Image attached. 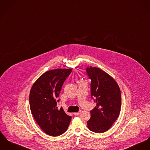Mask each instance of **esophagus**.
Masks as SVG:
<instances>
[{
	"instance_id": "obj_1",
	"label": "esophagus",
	"mask_w": 150,
	"mask_h": 150,
	"mask_svg": "<svg viewBox=\"0 0 150 150\" xmlns=\"http://www.w3.org/2000/svg\"><path fill=\"white\" fill-rule=\"evenodd\" d=\"M80 112H81V110H80V111H79V112H78L73 113V115H74V116H77V115H79L80 113Z\"/></svg>"
}]
</instances>
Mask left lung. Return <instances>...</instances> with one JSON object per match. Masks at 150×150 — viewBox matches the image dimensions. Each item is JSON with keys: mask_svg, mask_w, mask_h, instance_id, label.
I'll return each instance as SVG.
<instances>
[{"mask_svg": "<svg viewBox=\"0 0 150 150\" xmlns=\"http://www.w3.org/2000/svg\"><path fill=\"white\" fill-rule=\"evenodd\" d=\"M86 73L91 80V97L96 103L91 110L88 128L96 133L108 131L118 118L122 96L119 86L108 73L96 67H87Z\"/></svg>", "mask_w": 150, "mask_h": 150, "instance_id": "left-lung-1", "label": "left lung"}]
</instances>
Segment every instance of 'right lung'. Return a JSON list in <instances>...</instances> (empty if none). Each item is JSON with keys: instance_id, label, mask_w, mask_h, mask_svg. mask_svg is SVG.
<instances>
[{"instance_id": "add662e5", "label": "right lung", "mask_w": 150, "mask_h": 150, "mask_svg": "<svg viewBox=\"0 0 150 150\" xmlns=\"http://www.w3.org/2000/svg\"><path fill=\"white\" fill-rule=\"evenodd\" d=\"M72 69H58L42 74L31 87L29 103L31 113L41 129L49 136H58L68 129L71 117L57 103L64 82Z\"/></svg>"}]
</instances>
